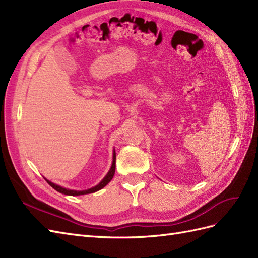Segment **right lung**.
I'll use <instances>...</instances> for the list:
<instances>
[{"mask_svg":"<svg viewBox=\"0 0 258 258\" xmlns=\"http://www.w3.org/2000/svg\"><path fill=\"white\" fill-rule=\"evenodd\" d=\"M115 163H116V153H115V150L113 152V162H112V166H111V169L108 170L107 174L104 176V178L101 181L98 185L91 187V188L89 189H85V190H73V189H68V188H64V187H62L60 185H57L54 184L50 181H48L47 178H45L46 181H47V183L52 187L53 189H56L57 191L61 192V194H64V195H68V196H81V195H86V194H91V192H96L100 189H102L103 187H105L108 183L111 182V179L113 178L114 174H115Z\"/></svg>","mask_w":258,"mask_h":258,"instance_id":"right-lung-1","label":"right lung"}]
</instances>
